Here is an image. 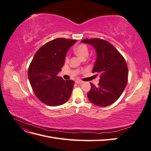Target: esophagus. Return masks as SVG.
<instances>
[{
	"instance_id": "esophagus-1",
	"label": "esophagus",
	"mask_w": 151,
	"mask_h": 151,
	"mask_svg": "<svg viewBox=\"0 0 151 151\" xmlns=\"http://www.w3.org/2000/svg\"><path fill=\"white\" fill-rule=\"evenodd\" d=\"M76 84H83V81H76Z\"/></svg>"
}]
</instances>
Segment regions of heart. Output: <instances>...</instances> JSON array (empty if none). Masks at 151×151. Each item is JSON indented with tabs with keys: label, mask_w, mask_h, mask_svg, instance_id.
Listing matches in <instances>:
<instances>
[{
	"label": "heart",
	"mask_w": 151,
	"mask_h": 151,
	"mask_svg": "<svg viewBox=\"0 0 151 151\" xmlns=\"http://www.w3.org/2000/svg\"><path fill=\"white\" fill-rule=\"evenodd\" d=\"M74 51L76 55L83 59L87 58L89 55V48L88 46L84 43H81L76 46L74 49ZM68 60H69V55H67L65 61L68 62Z\"/></svg>",
	"instance_id": "obj_1"
}]
</instances>
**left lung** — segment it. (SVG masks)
I'll list each match as a JSON object with an SVG mask.
<instances>
[{
    "label": "left lung",
    "mask_w": 151,
    "mask_h": 151,
    "mask_svg": "<svg viewBox=\"0 0 151 151\" xmlns=\"http://www.w3.org/2000/svg\"><path fill=\"white\" fill-rule=\"evenodd\" d=\"M81 42L93 46L96 60L93 69L99 76L98 86L91 84L88 93L89 101L98 106H107L115 103L123 93L128 81V67L122 55L112 44L99 39H84Z\"/></svg>",
    "instance_id": "8db88e82"
}]
</instances>
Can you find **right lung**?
<instances>
[{"label":"right lung","instance_id":"right-lung-1","mask_svg":"<svg viewBox=\"0 0 151 151\" xmlns=\"http://www.w3.org/2000/svg\"><path fill=\"white\" fill-rule=\"evenodd\" d=\"M76 40L58 38L41 47L30 63L28 76L35 95L50 106L65 103L70 98L74 82L57 76L63 66L67 50Z\"/></svg>","mask_w":151,"mask_h":151}]
</instances>
